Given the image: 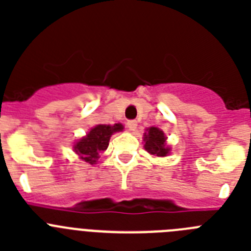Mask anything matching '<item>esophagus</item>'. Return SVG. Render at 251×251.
<instances>
[{"instance_id": "34e87169", "label": "esophagus", "mask_w": 251, "mask_h": 251, "mask_svg": "<svg viewBox=\"0 0 251 251\" xmlns=\"http://www.w3.org/2000/svg\"><path fill=\"white\" fill-rule=\"evenodd\" d=\"M127 128L129 130H136L137 128V122L136 121H128L127 122Z\"/></svg>"}]
</instances>
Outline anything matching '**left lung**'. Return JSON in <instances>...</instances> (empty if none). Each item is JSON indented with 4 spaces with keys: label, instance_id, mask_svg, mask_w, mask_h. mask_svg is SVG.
<instances>
[{
    "label": "left lung",
    "instance_id": "8db88e82",
    "mask_svg": "<svg viewBox=\"0 0 251 251\" xmlns=\"http://www.w3.org/2000/svg\"><path fill=\"white\" fill-rule=\"evenodd\" d=\"M145 150L153 156L165 157L168 154L170 148L166 147L165 133L156 127H151L145 133Z\"/></svg>",
    "mask_w": 251,
    "mask_h": 251
}]
</instances>
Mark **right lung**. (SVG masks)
<instances>
[{
	"instance_id": "1",
	"label": "right lung",
	"mask_w": 251,
	"mask_h": 251,
	"mask_svg": "<svg viewBox=\"0 0 251 251\" xmlns=\"http://www.w3.org/2000/svg\"><path fill=\"white\" fill-rule=\"evenodd\" d=\"M122 129H123V126L121 123H117L114 126L99 124L93 128L80 141L76 142V145L74 146V151L81 159L90 165H94L100 157V153L109 146L110 136L113 133L119 132Z\"/></svg>"
}]
</instances>
